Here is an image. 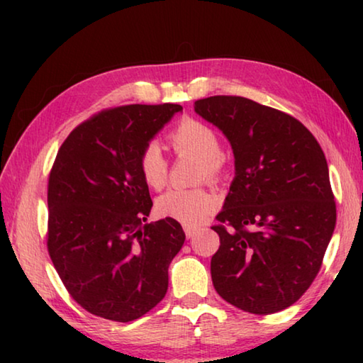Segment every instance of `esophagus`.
<instances>
[{
	"label": "esophagus",
	"instance_id": "obj_1",
	"mask_svg": "<svg viewBox=\"0 0 363 363\" xmlns=\"http://www.w3.org/2000/svg\"><path fill=\"white\" fill-rule=\"evenodd\" d=\"M199 227H194V225H184V232H186V237L187 238H192L195 237L196 233H199Z\"/></svg>",
	"mask_w": 363,
	"mask_h": 363
}]
</instances>
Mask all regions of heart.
Masks as SVG:
<instances>
[{
    "instance_id": "b5f03b06",
    "label": "heart",
    "mask_w": 363,
    "mask_h": 363,
    "mask_svg": "<svg viewBox=\"0 0 363 363\" xmlns=\"http://www.w3.org/2000/svg\"><path fill=\"white\" fill-rule=\"evenodd\" d=\"M169 143L177 153L200 158V177L214 179L220 173V145L216 131L206 123L184 118L169 134ZM139 173L150 189H162L168 179V162L155 143L147 144L139 155ZM218 205L214 194L205 189H171L158 196L157 211L162 216L186 225H200Z\"/></svg>"
}]
</instances>
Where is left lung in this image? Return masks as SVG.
I'll return each instance as SVG.
<instances>
[{"label": "left lung", "mask_w": 363, "mask_h": 363, "mask_svg": "<svg viewBox=\"0 0 363 363\" xmlns=\"http://www.w3.org/2000/svg\"><path fill=\"white\" fill-rule=\"evenodd\" d=\"M195 112L223 131L235 158L219 250L218 294L250 314L296 303L317 277L333 235L336 205L327 158L303 123L247 97L211 96Z\"/></svg>", "instance_id": "obj_1"}]
</instances>
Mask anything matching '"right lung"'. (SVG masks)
<instances>
[{
	"instance_id": "1",
	"label": "right lung",
	"mask_w": 363,
	"mask_h": 363,
	"mask_svg": "<svg viewBox=\"0 0 363 363\" xmlns=\"http://www.w3.org/2000/svg\"><path fill=\"white\" fill-rule=\"evenodd\" d=\"M182 112L177 104L123 106L86 120L64 140L48 184V251L67 291L91 314L143 317L164 298L186 233L176 219L147 223L139 155Z\"/></svg>"
}]
</instances>
